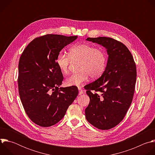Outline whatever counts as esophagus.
Segmentation results:
<instances>
[{
  "label": "esophagus",
  "instance_id": "esophagus-1",
  "mask_svg": "<svg viewBox=\"0 0 155 155\" xmlns=\"http://www.w3.org/2000/svg\"><path fill=\"white\" fill-rule=\"evenodd\" d=\"M78 91H79V95H81L83 93V90L81 89L80 87H78Z\"/></svg>",
  "mask_w": 155,
  "mask_h": 155
}]
</instances>
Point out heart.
Wrapping results in <instances>:
<instances>
[{"label":"heart","instance_id":"heart-1","mask_svg":"<svg viewBox=\"0 0 155 155\" xmlns=\"http://www.w3.org/2000/svg\"><path fill=\"white\" fill-rule=\"evenodd\" d=\"M107 59V54L104 50L80 43L70 48L69 55L59 52L56 58V64L62 74H67L71 60L80 61V71L72 74L65 80L68 86H79L86 81L89 76L93 79L99 78L105 70Z\"/></svg>","mask_w":155,"mask_h":155}]
</instances>
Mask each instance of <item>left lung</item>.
I'll return each instance as SVG.
<instances>
[{"label": "left lung", "instance_id": "8db88e82", "mask_svg": "<svg viewBox=\"0 0 155 155\" xmlns=\"http://www.w3.org/2000/svg\"><path fill=\"white\" fill-rule=\"evenodd\" d=\"M105 47L108 56L100 78L86 85L90 102L85 109L87 121L97 129L107 130L118 124L131 104L136 82V65L130 52L121 42L105 37L86 38ZM101 93L99 96L91 91Z\"/></svg>", "mask_w": 155, "mask_h": 155}]
</instances>
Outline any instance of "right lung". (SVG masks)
Segmentation results:
<instances>
[{"label": "right lung", "instance_id": "right-lung-1", "mask_svg": "<svg viewBox=\"0 0 155 155\" xmlns=\"http://www.w3.org/2000/svg\"><path fill=\"white\" fill-rule=\"evenodd\" d=\"M77 37L47 34L35 38L19 58V97L26 114L38 126L58 123L78 96L75 86L59 87L64 77L56 64L58 54Z\"/></svg>", "mask_w": 155, "mask_h": 155}]
</instances>
